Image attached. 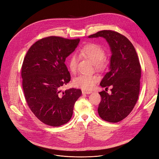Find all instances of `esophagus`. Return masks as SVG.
I'll list each match as a JSON object with an SVG mask.
<instances>
[{
    "instance_id": "obj_1",
    "label": "esophagus",
    "mask_w": 159,
    "mask_h": 159,
    "mask_svg": "<svg viewBox=\"0 0 159 159\" xmlns=\"http://www.w3.org/2000/svg\"><path fill=\"white\" fill-rule=\"evenodd\" d=\"M82 94H90L92 93L90 91H87V90H82Z\"/></svg>"
}]
</instances>
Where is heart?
<instances>
[{"instance_id":"obj_1","label":"heart","mask_w":159,"mask_h":159,"mask_svg":"<svg viewBox=\"0 0 159 159\" xmlns=\"http://www.w3.org/2000/svg\"><path fill=\"white\" fill-rule=\"evenodd\" d=\"M79 55L92 61L98 70H103L106 64L104 58L106 53L104 49L96 43H88L79 51ZM78 58L75 55H71L68 59L67 66L70 72L74 74L77 70ZM99 77L97 75L81 74L74 79V85L84 90H92L95 86Z\"/></svg>"}]
</instances>
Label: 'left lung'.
Listing matches in <instances>:
<instances>
[{
  "label": "left lung",
  "mask_w": 159,
  "mask_h": 159,
  "mask_svg": "<svg viewBox=\"0 0 159 159\" xmlns=\"http://www.w3.org/2000/svg\"><path fill=\"white\" fill-rule=\"evenodd\" d=\"M101 37L107 42L111 51L109 70L102 79V87L112 86L111 94L99 93L101 101L98 108L99 117L105 121L116 123L124 119L134 108L139 93L141 66L131 42L119 32L104 30L89 38Z\"/></svg>",
  "instance_id": "8db88e82"
}]
</instances>
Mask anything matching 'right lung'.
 Masks as SVG:
<instances>
[{
    "mask_svg": "<svg viewBox=\"0 0 159 159\" xmlns=\"http://www.w3.org/2000/svg\"><path fill=\"white\" fill-rule=\"evenodd\" d=\"M79 42V39L57 36L43 38L32 45L25 57L21 77L26 101L35 117L49 126L68 122L74 104L82 95L80 89L61 90L70 80L66 58Z\"/></svg>",
    "mask_w": 159,
    "mask_h": 159,
    "instance_id": "add662e5",
    "label": "right lung"
}]
</instances>
